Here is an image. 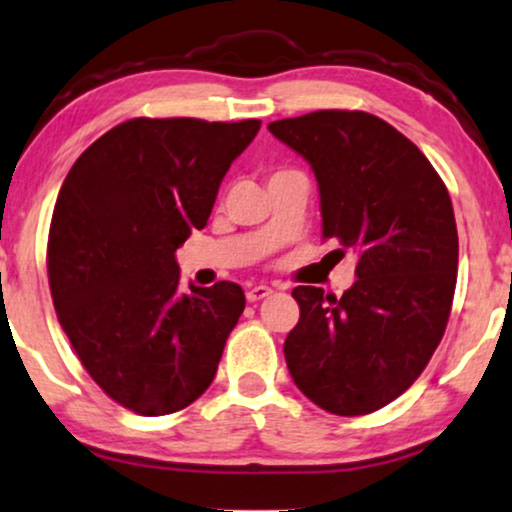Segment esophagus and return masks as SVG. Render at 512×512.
<instances>
[{
	"label": "esophagus",
	"instance_id": "1",
	"mask_svg": "<svg viewBox=\"0 0 512 512\" xmlns=\"http://www.w3.org/2000/svg\"><path fill=\"white\" fill-rule=\"evenodd\" d=\"M270 294H272L270 287H265V284H258V287H251L247 291V301L249 303H258V301H263V298H268Z\"/></svg>",
	"mask_w": 512,
	"mask_h": 512
}]
</instances>
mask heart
<instances>
[{
    "mask_svg": "<svg viewBox=\"0 0 512 512\" xmlns=\"http://www.w3.org/2000/svg\"><path fill=\"white\" fill-rule=\"evenodd\" d=\"M282 176H301V174H296V171H277V174L270 176V181L272 178H282Z\"/></svg>",
    "mask_w": 512,
    "mask_h": 512,
    "instance_id": "b5f03b06",
    "label": "heart"
}]
</instances>
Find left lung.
<instances>
[{"label": "left lung", "mask_w": 512, "mask_h": 512, "mask_svg": "<svg viewBox=\"0 0 512 512\" xmlns=\"http://www.w3.org/2000/svg\"><path fill=\"white\" fill-rule=\"evenodd\" d=\"M268 129L313 167L324 240L357 254L341 298L291 291L301 317L284 341L289 374L329 414H371L421 376L447 329L459 270L447 185L369 112L317 110Z\"/></svg>", "instance_id": "left-lung-1"}]
</instances>
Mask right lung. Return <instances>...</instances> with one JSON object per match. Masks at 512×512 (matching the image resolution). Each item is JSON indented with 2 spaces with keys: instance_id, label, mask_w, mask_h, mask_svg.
I'll list each match as a JSON object with an SVG mask.
<instances>
[{
  "instance_id": "add662e5",
  "label": "right lung",
  "mask_w": 512,
  "mask_h": 512,
  "mask_svg": "<svg viewBox=\"0 0 512 512\" xmlns=\"http://www.w3.org/2000/svg\"><path fill=\"white\" fill-rule=\"evenodd\" d=\"M258 119L136 117L86 148L53 209L46 268L58 322L103 393L143 416L214 381L244 310L235 282L178 291L176 249L202 230Z\"/></svg>"
}]
</instances>
